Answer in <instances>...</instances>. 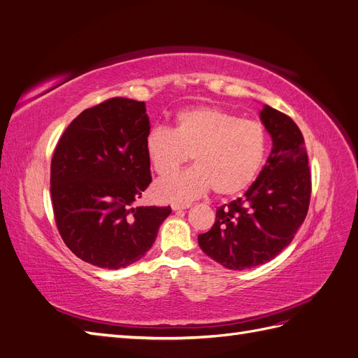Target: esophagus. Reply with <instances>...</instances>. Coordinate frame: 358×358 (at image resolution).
<instances>
[{"instance_id": "34e87169", "label": "esophagus", "mask_w": 358, "mask_h": 358, "mask_svg": "<svg viewBox=\"0 0 358 358\" xmlns=\"http://www.w3.org/2000/svg\"><path fill=\"white\" fill-rule=\"evenodd\" d=\"M188 208H189V204H178V203L171 204V209H173V210H185V209H188Z\"/></svg>"}]
</instances>
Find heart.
<instances>
[{
    "label": "heart",
    "instance_id": "obj_1",
    "mask_svg": "<svg viewBox=\"0 0 358 358\" xmlns=\"http://www.w3.org/2000/svg\"><path fill=\"white\" fill-rule=\"evenodd\" d=\"M150 167L164 178L192 158L196 167L159 180L158 201L185 203L213 188L221 197L236 196L251 185L267 152V134L257 121L242 119L220 107L180 110L170 131L154 127L145 137Z\"/></svg>",
    "mask_w": 358,
    "mask_h": 358
}]
</instances>
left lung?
Returning a JSON list of instances; mask_svg holds the SVG:
<instances>
[{"label": "left lung", "mask_w": 358, "mask_h": 358, "mask_svg": "<svg viewBox=\"0 0 358 358\" xmlns=\"http://www.w3.org/2000/svg\"><path fill=\"white\" fill-rule=\"evenodd\" d=\"M259 117L272 137V152L245 196L224 204L199 245L231 270L264 264L282 252L305 221L310 201V170L305 140L289 116L264 106Z\"/></svg>", "instance_id": "1"}]
</instances>
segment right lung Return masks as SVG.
Listing matches in <instances>:
<instances>
[{"mask_svg":"<svg viewBox=\"0 0 358 358\" xmlns=\"http://www.w3.org/2000/svg\"><path fill=\"white\" fill-rule=\"evenodd\" d=\"M143 101L109 99L62 133L50 164L58 231L70 251L103 268L136 263L154 245L170 206H133L152 182Z\"/></svg>","mask_w":358,"mask_h":358,"instance_id":"1","label":"right lung"}]
</instances>
